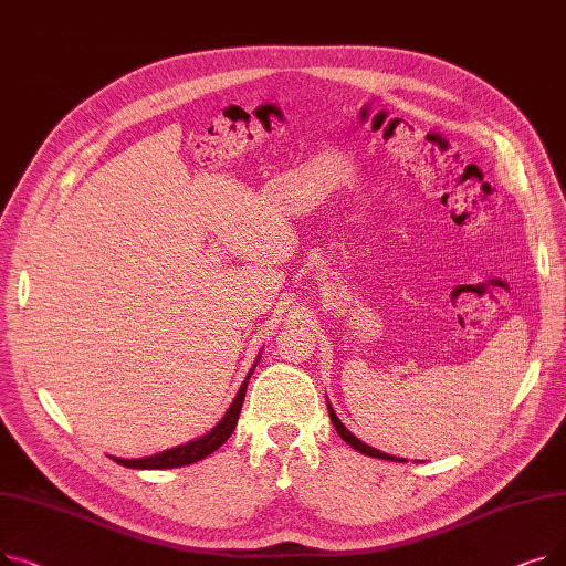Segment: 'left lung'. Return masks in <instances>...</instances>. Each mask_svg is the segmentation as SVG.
<instances>
[{
    "mask_svg": "<svg viewBox=\"0 0 566 566\" xmlns=\"http://www.w3.org/2000/svg\"><path fill=\"white\" fill-rule=\"evenodd\" d=\"M328 412H331L333 427L337 429V433L342 436V440H344L346 444H350V448H353L355 452L367 454V457H374V459H385V461H399V463H406V459H397V457H392V454H385V452H380V450L371 448V444H365L360 438H355V436H353V433L342 424V420L337 418V412H335V408L331 406V401H328Z\"/></svg>",
    "mask_w": 566,
    "mask_h": 566,
    "instance_id": "1",
    "label": "left lung"
}]
</instances>
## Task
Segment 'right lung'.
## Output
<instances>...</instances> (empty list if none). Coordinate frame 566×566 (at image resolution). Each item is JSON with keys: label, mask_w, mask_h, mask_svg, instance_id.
<instances>
[{"label": "right lung", "mask_w": 566, "mask_h": 566, "mask_svg": "<svg viewBox=\"0 0 566 566\" xmlns=\"http://www.w3.org/2000/svg\"><path fill=\"white\" fill-rule=\"evenodd\" d=\"M261 360V353L256 355V360L252 365V369L248 371L245 380L241 382V390H238V395L233 397L229 410L224 412V418L208 431L206 436L201 438H195L186 444H178V448H171V450H165L160 454H154V457H144V459H118V457H112L116 463H122L126 468H137V470H165V468H181V465H190V463H197L201 459H206L208 454H213L220 444H224L229 440V436L233 433L235 429V422H238V415H241V408H243V401H245V390H248V382H250V376L254 374L256 369V363Z\"/></svg>", "instance_id": "obj_1"}]
</instances>
